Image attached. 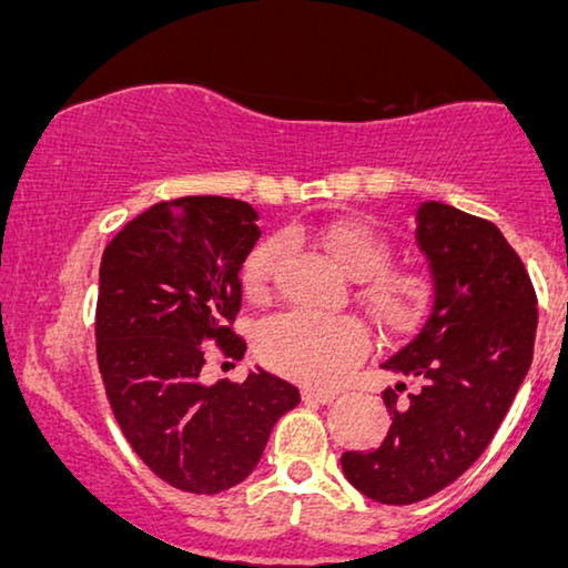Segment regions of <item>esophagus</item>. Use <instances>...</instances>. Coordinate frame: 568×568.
I'll return each mask as SVG.
<instances>
[{"label": "esophagus", "mask_w": 568, "mask_h": 568, "mask_svg": "<svg viewBox=\"0 0 568 568\" xmlns=\"http://www.w3.org/2000/svg\"><path fill=\"white\" fill-rule=\"evenodd\" d=\"M302 397L310 402H320V405H327V402H333L335 397H338V389H325V386H304Z\"/></svg>", "instance_id": "34e87169"}]
</instances>
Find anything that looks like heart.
Returning <instances> with one entry per match:
<instances>
[{
	"instance_id": "obj_1",
	"label": "heart",
	"mask_w": 568,
	"mask_h": 568,
	"mask_svg": "<svg viewBox=\"0 0 568 568\" xmlns=\"http://www.w3.org/2000/svg\"><path fill=\"white\" fill-rule=\"evenodd\" d=\"M312 241L356 278L353 297L374 320L384 335H407L423 323L433 302V278L423 268L389 266L392 243L364 220L343 217L312 230ZM282 241L268 237L248 253L243 264V290L248 300L268 297L271 278ZM368 333L353 315H320V312L290 310L261 323L256 331V353L268 368L307 384L338 382L364 353Z\"/></svg>"
}]
</instances>
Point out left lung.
<instances>
[{
  "label": "left lung",
  "mask_w": 568,
  "mask_h": 568,
  "mask_svg": "<svg viewBox=\"0 0 568 568\" xmlns=\"http://www.w3.org/2000/svg\"><path fill=\"white\" fill-rule=\"evenodd\" d=\"M417 243L435 278L433 312L389 372L417 376L384 389L392 415L374 450H345V479L382 505H413L456 481L495 438L532 361L538 300L520 256L489 220L450 204L417 207Z\"/></svg>",
  "instance_id": "8db88e82"
}]
</instances>
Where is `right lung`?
Listing matches in <instances>:
<instances>
[{"label":"right lung","mask_w":568,"mask_h":568,"mask_svg":"<svg viewBox=\"0 0 568 568\" xmlns=\"http://www.w3.org/2000/svg\"><path fill=\"white\" fill-rule=\"evenodd\" d=\"M256 220L248 202L182 196L130 220L102 253L94 335L114 420L159 479L192 495L241 484L300 405L297 386L261 368L202 382L204 345L230 361L245 353L233 323Z\"/></svg>","instance_id":"right-lung-1"}]
</instances>
